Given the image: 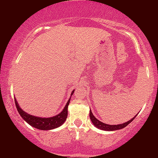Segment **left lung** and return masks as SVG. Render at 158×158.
<instances>
[{
	"mask_svg": "<svg viewBox=\"0 0 158 158\" xmlns=\"http://www.w3.org/2000/svg\"><path fill=\"white\" fill-rule=\"evenodd\" d=\"M90 120H91V122L97 128L100 129H102V130H105V131H114V130H118V129H123L125 127H127V125H128L129 123H131L132 121L135 119V118L137 116L136 115L135 117H133L131 119H130L128 122L124 123V124H117V125H109V124H104V123L100 122V121L97 119V118L95 117L94 116V114H92V111H90Z\"/></svg>",
	"mask_w": 158,
	"mask_h": 158,
	"instance_id": "8db88e82",
	"label": "left lung"
}]
</instances>
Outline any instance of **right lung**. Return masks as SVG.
<instances>
[{"label": "right lung", "mask_w": 158, "mask_h": 158, "mask_svg": "<svg viewBox=\"0 0 158 158\" xmlns=\"http://www.w3.org/2000/svg\"><path fill=\"white\" fill-rule=\"evenodd\" d=\"M74 91L75 90L72 91L71 96H72V95L73 94ZM14 100L15 104H16V109L18 110L19 114H20L21 117H22L28 124L34 127V128L41 129V130H50V129L57 128V127L61 126V125L65 122L66 118L68 117V109L69 103H70V98L68 100V103H66L65 106L64 107V109L62 110V112H60V113L59 114H57V115L49 118L37 117V116L30 115V114L26 113L24 111H23V110L21 109L20 106L19 105L16 99L14 98Z\"/></svg>", "instance_id": "1"}]
</instances>
